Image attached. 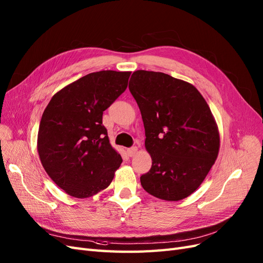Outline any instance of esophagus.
<instances>
[{"label": "esophagus", "mask_w": 263, "mask_h": 263, "mask_svg": "<svg viewBox=\"0 0 263 263\" xmlns=\"http://www.w3.org/2000/svg\"><path fill=\"white\" fill-rule=\"evenodd\" d=\"M138 151V148L137 147H132V148H128L127 149V154H128L129 157H134L135 154H136Z\"/></svg>", "instance_id": "obj_1"}]
</instances>
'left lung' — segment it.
I'll list each match as a JSON object with an SVG mask.
<instances>
[{"mask_svg": "<svg viewBox=\"0 0 263 263\" xmlns=\"http://www.w3.org/2000/svg\"><path fill=\"white\" fill-rule=\"evenodd\" d=\"M129 91L145 126L153 165L140 177L149 194L180 201L202 184L219 153L220 138L211 108L196 87L155 71L137 70Z\"/></svg>", "mask_w": 263, "mask_h": 263, "instance_id": "1", "label": "left lung"}]
</instances>
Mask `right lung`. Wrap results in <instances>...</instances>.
Wrapping results in <instances>:
<instances>
[{"label":"right lung","instance_id":"1","mask_svg":"<svg viewBox=\"0 0 263 263\" xmlns=\"http://www.w3.org/2000/svg\"><path fill=\"white\" fill-rule=\"evenodd\" d=\"M130 71L103 70L62 87L45 108L37 151L47 174L67 194L93 196L122 163L102 124L103 112L128 84Z\"/></svg>","mask_w":263,"mask_h":263}]
</instances>
